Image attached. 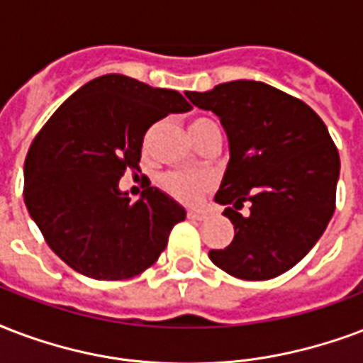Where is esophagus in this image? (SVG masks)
<instances>
[{"instance_id": "obj_1", "label": "esophagus", "mask_w": 363, "mask_h": 363, "mask_svg": "<svg viewBox=\"0 0 363 363\" xmlns=\"http://www.w3.org/2000/svg\"><path fill=\"white\" fill-rule=\"evenodd\" d=\"M186 217L192 218V220H203V218H206V213H201V211H188Z\"/></svg>"}]
</instances>
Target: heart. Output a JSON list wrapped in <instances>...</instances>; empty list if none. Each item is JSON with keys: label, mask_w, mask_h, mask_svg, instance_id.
<instances>
[{"label": "heart", "mask_w": 363, "mask_h": 363, "mask_svg": "<svg viewBox=\"0 0 363 363\" xmlns=\"http://www.w3.org/2000/svg\"><path fill=\"white\" fill-rule=\"evenodd\" d=\"M215 121L200 118L190 123V133H196L207 125H213ZM211 181L206 173H182V171H171L160 179V186L169 194L171 198L182 201V203H194L200 198L201 192H206Z\"/></svg>", "instance_id": "obj_1"}]
</instances>
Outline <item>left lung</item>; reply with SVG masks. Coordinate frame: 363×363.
I'll return each mask as SVG.
<instances>
[{"mask_svg":"<svg viewBox=\"0 0 363 363\" xmlns=\"http://www.w3.org/2000/svg\"><path fill=\"white\" fill-rule=\"evenodd\" d=\"M194 106L218 116L230 162L215 201L226 206L234 240L209 259L240 280H270L303 259L335 211L339 152L308 104L251 79L186 91ZM252 203L247 216L239 209Z\"/></svg>","mask_w":363,"mask_h":363,"instance_id":"8db88e82","label":"left lung"}]
</instances>
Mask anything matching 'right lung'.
Returning <instances> with one entry per match:
<instances>
[{"label":"right lung","mask_w":363,"mask_h":363,"mask_svg":"<svg viewBox=\"0 0 363 363\" xmlns=\"http://www.w3.org/2000/svg\"><path fill=\"white\" fill-rule=\"evenodd\" d=\"M190 108L179 91L106 74L79 87L49 118L24 162V203L68 267L112 281L157 261L186 211L150 182L131 201L120 179L138 169L148 127Z\"/></svg>","instance_id":"obj_1"}]
</instances>
